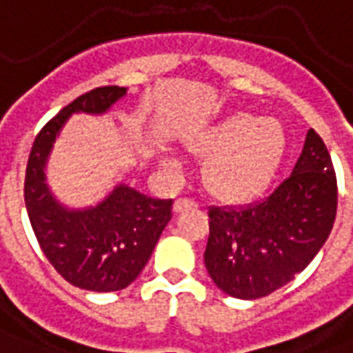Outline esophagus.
I'll list each match as a JSON object with an SVG mask.
<instances>
[{
	"mask_svg": "<svg viewBox=\"0 0 353 353\" xmlns=\"http://www.w3.org/2000/svg\"><path fill=\"white\" fill-rule=\"evenodd\" d=\"M189 208H196V202L190 200V198H177L176 202H174V211L176 213H181V211L189 210Z\"/></svg>",
	"mask_w": 353,
	"mask_h": 353,
	"instance_id": "obj_1",
	"label": "esophagus"
}]
</instances>
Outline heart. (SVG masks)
Returning a JSON list of instances; mask_svg holds the SVG:
<instances>
[{
    "label": "heart",
    "instance_id": "heart-1",
    "mask_svg": "<svg viewBox=\"0 0 353 353\" xmlns=\"http://www.w3.org/2000/svg\"><path fill=\"white\" fill-rule=\"evenodd\" d=\"M192 148L208 155V189L228 202H247L273 183L286 153V132L276 119L241 112L202 130Z\"/></svg>",
    "mask_w": 353,
    "mask_h": 353
}]
</instances>
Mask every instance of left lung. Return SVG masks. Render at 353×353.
Wrapping results in <instances>:
<instances>
[{"mask_svg":"<svg viewBox=\"0 0 353 353\" xmlns=\"http://www.w3.org/2000/svg\"><path fill=\"white\" fill-rule=\"evenodd\" d=\"M335 213L330 151L309 129L292 174L270 196L237 208H210L205 270L228 296H270L314 260L330 237Z\"/></svg>","mask_w":353,"mask_h":353,"instance_id":"left-lung-1","label":"left lung"}]
</instances>
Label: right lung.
<instances>
[{
    "mask_svg": "<svg viewBox=\"0 0 353 353\" xmlns=\"http://www.w3.org/2000/svg\"><path fill=\"white\" fill-rule=\"evenodd\" d=\"M127 95L106 85L78 97L39 132L31 148L23 198L44 256L67 283L90 292H117L137 279L172 219V200L142 194L127 183L93 205L70 208L46 183L54 143L74 114L103 116Z\"/></svg>",
    "mask_w": 353,
    "mask_h": 353,
    "instance_id": "right-lung-1",
    "label": "right lung"
}]
</instances>
